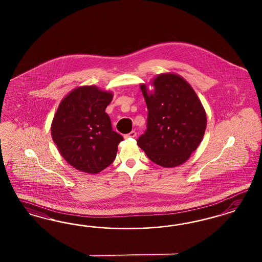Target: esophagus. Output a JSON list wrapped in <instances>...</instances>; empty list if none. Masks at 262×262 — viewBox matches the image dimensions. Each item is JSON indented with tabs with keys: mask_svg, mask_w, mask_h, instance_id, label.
<instances>
[{
	"mask_svg": "<svg viewBox=\"0 0 262 262\" xmlns=\"http://www.w3.org/2000/svg\"><path fill=\"white\" fill-rule=\"evenodd\" d=\"M135 136H136V133H135V130H132V132H130V133H128L127 135H124V137H125V138H129V137H132V138H133V137H135Z\"/></svg>",
	"mask_w": 262,
	"mask_h": 262,
	"instance_id": "obj_1",
	"label": "esophagus"
}]
</instances>
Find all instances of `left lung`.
I'll use <instances>...</instances> for the list:
<instances>
[{"instance_id":"obj_1","label":"left lung","mask_w":262,"mask_h":262,"mask_svg":"<svg viewBox=\"0 0 262 262\" xmlns=\"http://www.w3.org/2000/svg\"><path fill=\"white\" fill-rule=\"evenodd\" d=\"M154 90L140 84L148 107L147 129L137 145L159 166H179L198 148L206 127V113L190 84L174 73L159 74Z\"/></svg>"}]
</instances>
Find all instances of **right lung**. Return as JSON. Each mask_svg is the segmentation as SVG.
Listing matches in <instances>:
<instances>
[{"label": "right lung", "instance_id": "1", "mask_svg": "<svg viewBox=\"0 0 262 262\" xmlns=\"http://www.w3.org/2000/svg\"><path fill=\"white\" fill-rule=\"evenodd\" d=\"M113 94L95 85L73 89L59 103L51 134L59 154L75 169L98 174L116 158L123 137L105 112Z\"/></svg>", "mask_w": 262, "mask_h": 262}]
</instances>
